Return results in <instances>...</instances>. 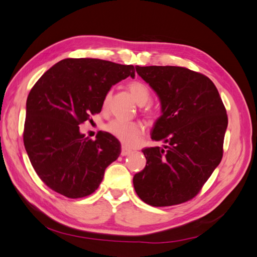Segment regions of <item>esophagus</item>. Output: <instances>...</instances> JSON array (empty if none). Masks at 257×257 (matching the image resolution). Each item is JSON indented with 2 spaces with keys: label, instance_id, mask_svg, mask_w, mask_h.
<instances>
[{
  "label": "esophagus",
  "instance_id": "esophagus-1",
  "mask_svg": "<svg viewBox=\"0 0 257 257\" xmlns=\"http://www.w3.org/2000/svg\"><path fill=\"white\" fill-rule=\"evenodd\" d=\"M131 153H132V149H130V148H127L125 146H123L121 148V155H122V157H125V155H128Z\"/></svg>",
  "mask_w": 257,
  "mask_h": 257
}]
</instances>
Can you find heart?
<instances>
[{
    "label": "heart",
    "instance_id": "b5f03b06",
    "mask_svg": "<svg viewBox=\"0 0 257 257\" xmlns=\"http://www.w3.org/2000/svg\"><path fill=\"white\" fill-rule=\"evenodd\" d=\"M127 89L131 93V95L133 96L135 102L139 105H144L148 102V99L150 97L149 89L147 88V85L143 83L142 81H132L127 84ZM110 93H107L103 105L106 106L108 100H109ZM150 114H155L154 111H149ZM105 130L108 133L114 136L116 139L124 144L125 146L132 147L135 146L141 138L143 134V125L141 123L134 122V121H123V120H112L105 126Z\"/></svg>",
    "mask_w": 257,
    "mask_h": 257
}]
</instances>
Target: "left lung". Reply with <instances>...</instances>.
<instances>
[{"label": "left lung", "instance_id": "8db88e82", "mask_svg": "<svg viewBox=\"0 0 257 257\" xmlns=\"http://www.w3.org/2000/svg\"><path fill=\"white\" fill-rule=\"evenodd\" d=\"M157 93L161 115L151 139L163 147L143 150L147 164L133 178L143 201L166 207L192 199L220 164L227 114L214 83L180 66H136Z\"/></svg>", "mask_w": 257, "mask_h": 257}]
</instances>
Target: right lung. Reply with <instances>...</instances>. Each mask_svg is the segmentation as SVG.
<instances>
[{
  "label": "right lung",
  "instance_id": "1",
  "mask_svg": "<svg viewBox=\"0 0 257 257\" xmlns=\"http://www.w3.org/2000/svg\"><path fill=\"white\" fill-rule=\"evenodd\" d=\"M135 77L133 65L99 59H64L46 72L27 99L23 143L43 182L68 198L94 192L105 169L119 158L121 145L107 132L94 141L79 124L102 110L113 84Z\"/></svg>",
  "mask_w": 257,
  "mask_h": 257
}]
</instances>
